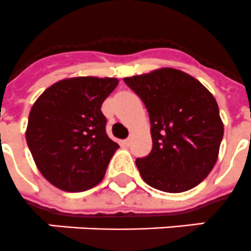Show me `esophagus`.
I'll return each instance as SVG.
<instances>
[{
    "mask_svg": "<svg viewBox=\"0 0 251 251\" xmlns=\"http://www.w3.org/2000/svg\"><path fill=\"white\" fill-rule=\"evenodd\" d=\"M131 141H132V138H131V137L126 138V140H124V141H123V145L129 146V145H131Z\"/></svg>",
    "mask_w": 251,
    "mask_h": 251,
    "instance_id": "1",
    "label": "esophagus"
}]
</instances>
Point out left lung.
Returning <instances> with one entry per match:
<instances>
[{
  "instance_id": "obj_1",
  "label": "left lung",
  "mask_w": 251,
  "mask_h": 251,
  "mask_svg": "<svg viewBox=\"0 0 251 251\" xmlns=\"http://www.w3.org/2000/svg\"><path fill=\"white\" fill-rule=\"evenodd\" d=\"M150 118L153 149L136 166L146 184L168 193L198 185L215 166L224 127L215 98L175 69L124 77Z\"/></svg>"
}]
</instances>
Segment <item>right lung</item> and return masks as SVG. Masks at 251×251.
Returning a JSON list of instances; mask_svg holds the SVG:
<instances>
[{"label": "right lung", "instance_id": "1", "mask_svg": "<svg viewBox=\"0 0 251 251\" xmlns=\"http://www.w3.org/2000/svg\"><path fill=\"white\" fill-rule=\"evenodd\" d=\"M118 83L114 77H71L53 84L36 100L25 140L50 184L65 192H83L103 179L119 145L106 133L101 106Z\"/></svg>", "mask_w": 251, "mask_h": 251}]
</instances>
